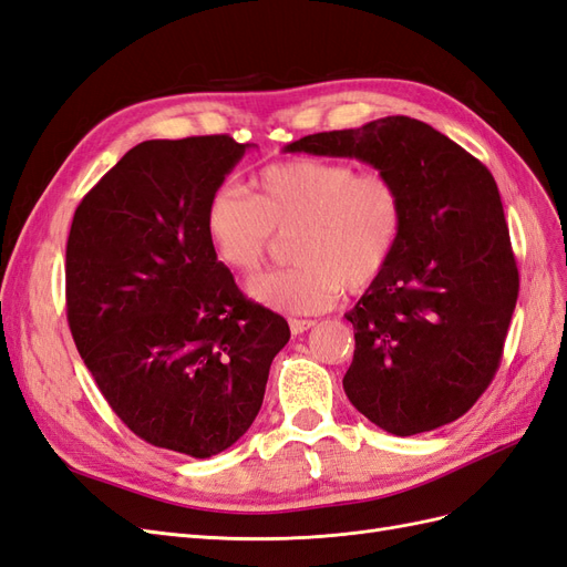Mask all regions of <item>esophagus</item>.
<instances>
[{
  "instance_id": "34e87169",
  "label": "esophagus",
  "mask_w": 567,
  "mask_h": 567,
  "mask_svg": "<svg viewBox=\"0 0 567 567\" xmlns=\"http://www.w3.org/2000/svg\"><path fill=\"white\" fill-rule=\"evenodd\" d=\"M288 326H290V333L300 336V333H305V331H310L312 326H315V321H312V319H290Z\"/></svg>"
}]
</instances>
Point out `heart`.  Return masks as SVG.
I'll return each mask as SVG.
<instances>
[{
	"instance_id": "heart-1",
	"label": "heart",
	"mask_w": 567,
	"mask_h": 567,
	"mask_svg": "<svg viewBox=\"0 0 567 567\" xmlns=\"http://www.w3.org/2000/svg\"><path fill=\"white\" fill-rule=\"evenodd\" d=\"M404 229V198L385 173L342 161L293 158L255 177V196L219 186L205 205L217 260L250 277L267 260L274 234H293L296 267L248 284L257 305L286 315H319L383 277Z\"/></svg>"
}]
</instances>
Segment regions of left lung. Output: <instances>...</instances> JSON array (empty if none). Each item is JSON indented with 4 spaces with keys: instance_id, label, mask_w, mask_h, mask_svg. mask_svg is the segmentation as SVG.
<instances>
[{
    "instance_id": "obj_1",
    "label": "left lung",
    "mask_w": 567,
    "mask_h": 567,
    "mask_svg": "<svg viewBox=\"0 0 567 567\" xmlns=\"http://www.w3.org/2000/svg\"><path fill=\"white\" fill-rule=\"evenodd\" d=\"M284 151L369 163L404 198L398 252L346 315L348 400L400 437L456 421L499 369L520 286L489 169L406 115L302 136Z\"/></svg>"
}]
</instances>
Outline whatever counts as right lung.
<instances>
[{
  "label": "right lung",
  "instance_id": "add662e5",
  "mask_svg": "<svg viewBox=\"0 0 567 567\" xmlns=\"http://www.w3.org/2000/svg\"><path fill=\"white\" fill-rule=\"evenodd\" d=\"M246 148L227 134L136 144L82 198L65 246L68 323L101 394L134 435L194 458L252 425L290 338L205 231Z\"/></svg>",
  "mask_w": 567,
  "mask_h": 567
}]
</instances>
